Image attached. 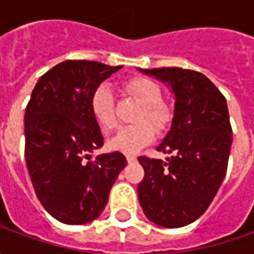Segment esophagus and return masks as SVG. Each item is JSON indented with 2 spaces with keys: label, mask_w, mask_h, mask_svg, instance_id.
<instances>
[{
  "label": "esophagus",
  "mask_w": 254,
  "mask_h": 254,
  "mask_svg": "<svg viewBox=\"0 0 254 254\" xmlns=\"http://www.w3.org/2000/svg\"><path fill=\"white\" fill-rule=\"evenodd\" d=\"M126 158H127V161L130 162V164H131V162L137 161V157H135L134 154H127V155H126Z\"/></svg>",
  "instance_id": "34e87169"
}]
</instances>
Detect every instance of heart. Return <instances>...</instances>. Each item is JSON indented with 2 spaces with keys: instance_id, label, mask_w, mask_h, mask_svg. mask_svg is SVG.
<instances>
[{
  "instance_id": "1",
  "label": "heart",
  "mask_w": 254,
  "mask_h": 254,
  "mask_svg": "<svg viewBox=\"0 0 254 254\" xmlns=\"http://www.w3.org/2000/svg\"><path fill=\"white\" fill-rule=\"evenodd\" d=\"M126 89L138 102L142 103L141 112L137 117L140 123L120 128L110 140L109 147L114 151L132 154L154 140L155 131L152 127L153 125L157 130H164L170 126L172 112L168 104L161 100V86L152 79L132 77L126 82ZM89 106L93 119L99 124V127L103 131H112L117 124L112 87L107 83L97 84L90 96ZM148 121L152 123V126Z\"/></svg>"
}]
</instances>
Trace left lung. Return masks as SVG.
Here are the masks:
<instances>
[{
	"mask_svg": "<svg viewBox=\"0 0 254 254\" xmlns=\"http://www.w3.org/2000/svg\"><path fill=\"white\" fill-rule=\"evenodd\" d=\"M171 87V130L157 147L167 161L138 157L144 180L138 200L144 215L164 228H182L208 209L226 175L232 127L226 99L205 74L181 69H140Z\"/></svg>",
	"mask_w": 254,
	"mask_h": 254,
	"instance_id": "obj_1",
	"label": "left lung"
}]
</instances>
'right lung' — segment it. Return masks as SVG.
I'll return each mask as SVG.
<instances>
[{
	"label": "right lung",
	"instance_id": "obj_1",
	"mask_svg": "<svg viewBox=\"0 0 254 254\" xmlns=\"http://www.w3.org/2000/svg\"><path fill=\"white\" fill-rule=\"evenodd\" d=\"M122 66L64 61L35 84L25 110V160L35 193L49 215L66 225L92 222L127 165L122 152L90 160L103 140L90 113L97 84Z\"/></svg>",
	"mask_w": 254,
	"mask_h": 254
}]
</instances>
